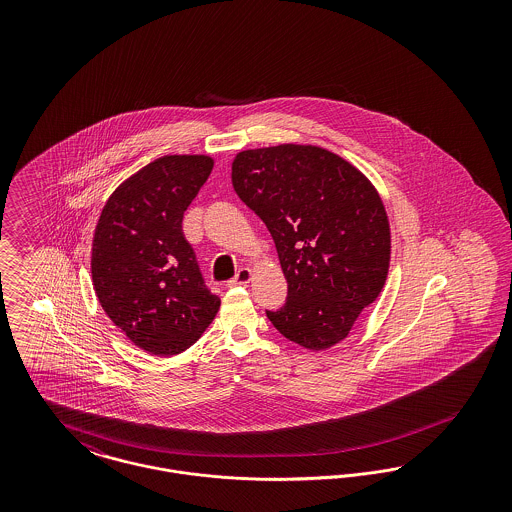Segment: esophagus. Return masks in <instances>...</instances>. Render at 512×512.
I'll use <instances>...</instances> for the list:
<instances>
[{
  "mask_svg": "<svg viewBox=\"0 0 512 512\" xmlns=\"http://www.w3.org/2000/svg\"><path fill=\"white\" fill-rule=\"evenodd\" d=\"M249 280H251V270H249V268H240V270H238V274H236L232 280H228V282H226V286H228V288H234V286H247V284H249Z\"/></svg>",
  "mask_w": 512,
  "mask_h": 512,
  "instance_id": "esophagus-1",
  "label": "esophagus"
}]
</instances>
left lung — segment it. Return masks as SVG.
Returning a JSON list of instances; mask_svg holds the SVG:
<instances>
[{
	"instance_id": "left-lung-1",
	"label": "left lung",
	"mask_w": 512,
	"mask_h": 512,
	"mask_svg": "<svg viewBox=\"0 0 512 512\" xmlns=\"http://www.w3.org/2000/svg\"><path fill=\"white\" fill-rule=\"evenodd\" d=\"M232 184L267 224L288 280L286 303L268 320L313 351L347 338L390 267V224L374 186L336 153L297 144L240 151Z\"/></svg>"
}]
</instances>
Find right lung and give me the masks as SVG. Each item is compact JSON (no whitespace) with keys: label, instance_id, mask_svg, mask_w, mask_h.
<instances>
[{"label":"right lung","instance_id":"add662e5","mask_svg":"<svg viewBox=\"0 0 512 512\" xmlns=\"http://www.w3.org/2000/svg\"><path fill=\"white\" fill-rule=\"evenodd\" d=\"M211 171L207 155L159 157L111 194L96 226L92 280L99 303L151 355L186 351L219 311L182 232L184 211Z\"/></svg>","mask_w":512,"mask_h":512}]
</instances>
